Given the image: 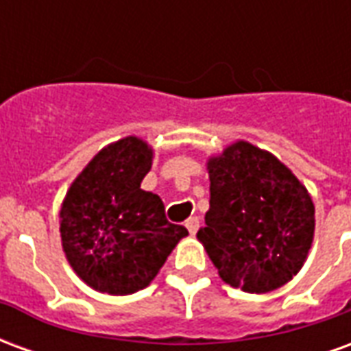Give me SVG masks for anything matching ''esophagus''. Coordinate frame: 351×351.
<instances>
[{
  "label": "esophagus",
  "instance_id": "1",
  "mask_svg": "<svg viewBox=\"0 0 351 351\" xmlns=\"http://www.w3.org/2000/svg\"><path fill=\"white\" fill-rule=\"evenodd\" d=\"M186 228H188V231H190L191 235H195L199 229V218L197 216H191V218H188L186 220Z\"/></svg>",
  "mask_w": 351,
  "mask_h": 351
}]
</instances>
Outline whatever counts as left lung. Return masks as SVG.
<instances>
[{"instance_id":"obj_1","label":"left lung","mask_w":351,"mask_h":351,"mask_svg":"<svg viewBox=\"0 0 351 351\" xmlns=\"http://www.w3.org/2000/svg\"><path fill=\"white\" fill-rule=\"evenodd\" d=\"M210 208L197 239L223 282L248 293L284 286L314 239L308 191L272 154L239 141L208 161Z\"/></svg>"}]
</instances>
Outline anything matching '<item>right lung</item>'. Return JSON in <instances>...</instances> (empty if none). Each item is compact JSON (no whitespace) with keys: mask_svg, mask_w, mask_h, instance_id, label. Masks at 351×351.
Wrapping results in <instances>:
<instances>
[{"mask_svg":"<svg viewBox=\"0 0 351 351\" xmlns=\"http://www.w3.org/2000/svg\"><path fill=\"white\" fill-rule=\"evenodd\" d=\"M150 167L152 148L125 137L103 148L65 195L64 252L95 291L130 295L146 287L188 235L184 226L167 220L160 195L141 190Z\"/></svg>","mask_w":351,"mask_h":351,"instance_id":"obj_1","label":"right lung"}]
</instances>
